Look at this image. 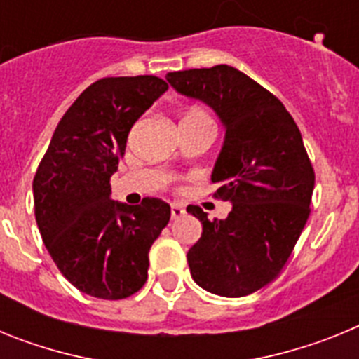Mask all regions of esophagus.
Returning a JSON list of instances; mask_svg holds the SVG:
<instances>
[{
  "label": "esophagus",
  "mask_w": 359,
  "mask_h": 359,
  "mask_svg": "<svg viewBox=\"0 0 359 359\" xmlns=\"http://www.w3.org/2000/svg\"><path fill=\"white\" fill-rule=\"evenodd\" d=\"M182 215H185V207L180 205V203H172V205H170V217L177 219L182 217Z\"/></svg>",
  "instance_id": "esophagus-1"
}]
</instances>
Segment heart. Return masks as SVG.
I'll use <instances>...</instances> for the list:
<instances>
[{"mask_svg":"<svg viewBox=\"0 0 359 359\" xmlns=\"http://www.w3.org/2000/svg\"><path fill=\"white\" fill-rule=\"evenodd\" d=\"M187 115H203V116H207V115H205V113H203L201 109H190L189 113H187Z\"/></svg>","mask_w":359,"mask_h":359,"instance_id":"b5f03b06","label":"heart"}]
</instances>
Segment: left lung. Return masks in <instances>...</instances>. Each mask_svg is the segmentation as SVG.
Here are the masks:
<instances>
[{
  "mask_svg": "<svg viewBox=\"0 0 359 359\" xmlns=\"http://www.w3.org/2000/svg\"><path fill=\"white\" fill-rule=\"evenodd\" d=\"M177 93L210 106L224 128L212 183L228 201L226 219L203 224L189 250L190 275L219 297H246L273 280L309 217L315 170L293 116L275 95L226 65L167 73Z\"/></svg>",
  "mask_w": 359,
  "mask_h": 359,
  "instance_id": "8db88e82",
  "label": "left lung"
}]
</instances>
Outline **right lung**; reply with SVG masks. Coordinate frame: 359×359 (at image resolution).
<instances>
[{"label": "right lung", "mask_w": 359, "mask_h": 359, "mask_svg": "<svg viewBox=\"0 0 359 359\" xmlns=\"http://www.w3.org/2000/svg\"><path fill=\"white\" fill-rule=\"evenodd\" d=\"M167 90L154 75L93 82L65 113L34 177L44 246L59 271L90 297L120 300L142 290L149 250L169 223L167 203H118L109 183L133 123Z\"/></svg>", "instance_id": "1"}]
</instances>
